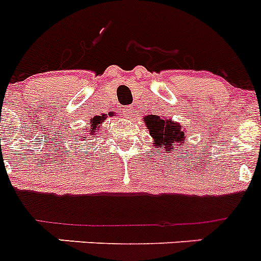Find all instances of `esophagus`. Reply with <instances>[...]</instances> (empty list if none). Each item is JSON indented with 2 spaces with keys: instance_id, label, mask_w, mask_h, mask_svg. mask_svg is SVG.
Returning <instances> with one entry per match:
<instances>
[{
  "instance_id": "1",
  "label": "esophagus",
  "mask_w": 261,
  "mask_h": 261,
  "mask_svg": "<svg viewBox=\"0 0 261 261\" xmlns=\"http://www.w3.org/2000/svg\"><path fill=\"white\" fill-rule=\"evenodd\" d=\"M123 114H124V116L126 117V119H128V117H132V114H133V112H132V107H129V106H128V107L124 108Z\"/></svg>"
}]
</instances>
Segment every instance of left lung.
Returning a JSON list of instances; mask_svg holds the SVG:
<instances>
[{
    "label": "left lung",
    "mask_w": 261,
    "mask_h": 261,
    "mask_svg": "<svg viewBox=\"0 0 261 261\" xmlns=\"http://www.w3.org/2000/svg\"><path fill=\"white\" fill-rule=\"evenodd\" d=\"M149 133L155 138L156 146L166 151H172V147L183 144L184 128L179 123H174L170 119H161L156 115H149L144 119ZM176 150V149H175Z\"/></svg>",
    "instance_id": "left-lung-1"
}]
</instances>
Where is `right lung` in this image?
Returning a JSON list of instances; mask_svg holds the SVG:
<instances>
[{"label": "right lung", "mask_w": 261, "mask_h": 261, "mask_svg": "<svg viewBox=\"0 0 261 261\" xmlns=\"http://www.w3.org/2000/svg\"><path fill=\"white\" fill-rule=\"evenodd\" d=\"M106 115H103V116H94V117H91V119H90V128H87V130H89L90 132V135L93 136V135H95L96 132H98L99 130V128H100V124L103 123V121H105L106 120ZM81 137V136H80ZM82 140H86V137H82Z\"/></svg>", "instance_id": "obj_1"}]
</instances>
